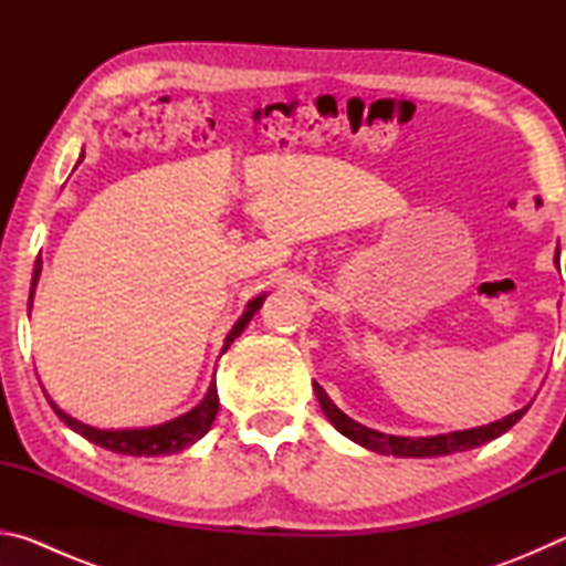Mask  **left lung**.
I'll return each mask as SVG.
<instances>
[{"mask_svg":"<svg viewBox=\"0 0 566 566\" xmlns=\"http://www.w3.org/2000/svg\"><path fill=\"white\" fill-rule=\"evenodd\" d=\"M314 391H317V399L322 405V411L329 417L334 427L339 429L344 437L354 439V442L371 449V452L379 454H395V457H442V454H452V452H464V449L479 447L490 439L502 437L506 429H512L516 421L524 417V411L530 409V405L522 407L514 415L504 417L500 421H492L486 427H476V429H464V432H452V434H437V437H391V434H381L375 432V429L361 427L359 421L349 419L344 411L337 409V405L327 397L317 381H314Z\"/></svg>","mask_w":566,"mask_h":566,"instance_id":"left-lung-1","label":"left lung"}]
</instances>
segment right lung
<instances>
[{
  "label": "right lung",
  "mask_w": 566,
  "mask_h": 566,
  "mask_svg": "<svg viewBox=\"0 0 566 566\" xmlns=\"http://www.w3.org/2000/svg\"><path fill=\"white\" fill-rule=\"evenodd\" d=\"M40 272H42V260H36L34 276H32V290H30V306H32L36 280H40ZM262 300H264V296H256L254 302H249L247 312L242 314V317H239V322L234 324L232 332L227 334L224 352H227L229 344H232L239 337V334L244 332L249 319L254 317L256 310H260ZM50 405L56 411V417H60L66 427H72L74 432H80L84 439H90V442L109 449V452L132 454V457H159V454L181 452V449L195 444L197 439H202L209 432V427H212V421L217 417V409H219V395H217V385L212 381V387H209L207 397L202 399V405L187 411V415H181L177 419L167 421V424H159V427H151V429H122V432H104V429L87 427V424H82V421L72 419L70 415H64V411L56 407L52 399H50Z\"/></svg>",
  "instance_id": "obj_1"
}]
</instances>
